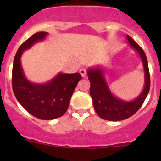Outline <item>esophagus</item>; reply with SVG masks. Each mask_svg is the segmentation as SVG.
<instances>
[{
	"label": "esophagus",
	"mask_w": 161,
	"mask_h": 161,
	"mask_svg": "<svg viewBox=\"0 0 161 161\" xmlns=\"http://www.w3.org/2000/svg\"><path fill=\"white\" fill-rule=\"evenodd\" d=\"M80 74L81 75L82 77H85V76H86V75H87V71H86V69H85V68H80Z\"/></svg>",
	"instance_id": "34e87169"
}]
</instances>
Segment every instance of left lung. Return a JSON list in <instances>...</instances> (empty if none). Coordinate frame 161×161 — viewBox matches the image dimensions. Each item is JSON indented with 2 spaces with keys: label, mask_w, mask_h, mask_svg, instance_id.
Masks as SVG:
<instances>
[{
  "label": "left lung",
  "mask_w": 161,
  "mask_h": 161,
  "mask_svg": "<svg viewBox=\"0 0 161 161\" xmlns=\"http://www.w3.org/2000/svg\"><path fill=\"white\" fill-rule=\"evenodd\" d=\"M126 38L130 46L139 53L143 62L144 89L140 95L131 102L121 100L114 96L109 90L103 69L101 68H89L87 74L90 81V95L93 99V106L98 116L105 120L121 121L131 117L141 107L150 89V74L146 55L131 37L126 35Z\"/></svg>",
  "instance_id": "1"
}]
</instances>
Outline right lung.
<instances>
[{
  "mask_svg": "<svg viewBox=\"0 0 161 161\" xmlns=\"http://www.w3.org/2000/svg\"><path fill=\"white\" fill-rule=\"evenodd\" d=\"M47 32H38L20 46L14 57L12 72L13 91L17 100L26 111L42 120H52L64 114L76 85L81 79L80 74L59 73L46 84H34L25 76L21 56L24 51L35 42L43 40Z\"/></svg>",
  "mask_w": 161,
  "mask_h": 161,
  "instance_id": "right-lung-1",
  "label": "right lung"
}]
</instances>
